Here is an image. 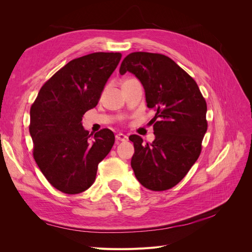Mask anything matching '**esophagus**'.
Listing matches in <instances>:
<instances>
[{"label": "esophagus", "mask_w": 252, "mask_h": 252, "mask_svg": "<svg viewBox=\"0 0 252 252\" xmlns=\"http://www.w3.org/2000/svg\"><path fill=\"white\" fill-rule=\"evenodd\" d=\"M116 140L118 142H126L128 140V136L126 134H123V133H119L116 135Z\"/></svg>", "instance_id": "esophagus-1"}]
</instances>
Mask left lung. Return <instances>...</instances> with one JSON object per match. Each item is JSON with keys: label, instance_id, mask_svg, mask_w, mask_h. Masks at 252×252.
Returning a JSON list of instances; mask_svg holds the SVG:
<instances>
[{"label": "left lung", "instance_id": "1", "mask_svg": "<svg viewBox=\"0 0 252 252\" xmlns=\"http://www.w3.org/2000/svg\"><path fill=\"white\" fill-rule=\"evenodd\" d=\"M133 73L143 84L156 139L143 145L132 134L131 167L141 184L154 191L180 183L202 151L207 131V104L196 82L170 58L161 53L132 52L121 64L120 73Z\"/></svg>", "mask_w": 252, "mask_h": 252}]
</instances>
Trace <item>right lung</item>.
Masks as SVG:
<instances>
[{"mask_svg": "<svg viewBox=\"0 0 252 252\" xmlns=\"http://www.w3.org/2000/svg\"><path fill=\"white\" fill-rule=\"evenodd\" d=\"M121 58L120 52H94L70 61L45 82L30 108L33 158L44 177L64 193L77 194L93 185L98 163L113 146L110 129L90 139L82 118L97 105Z\"/></svg>", "mask_w": 252, "mask_h": 252, "instance_id": "obj_1", "label": "right lung"}]
</instances>
